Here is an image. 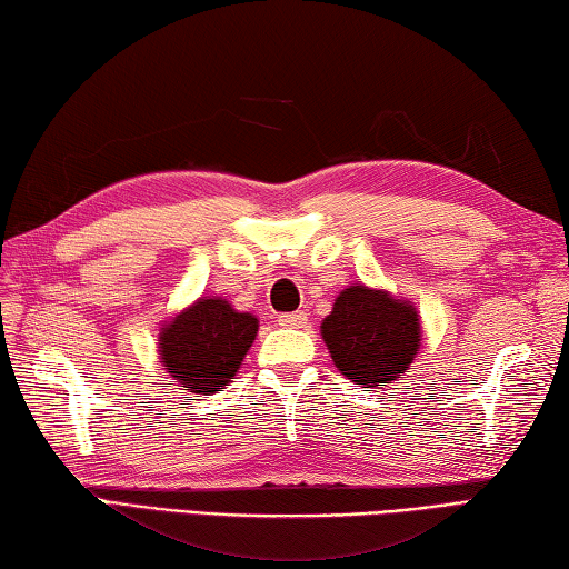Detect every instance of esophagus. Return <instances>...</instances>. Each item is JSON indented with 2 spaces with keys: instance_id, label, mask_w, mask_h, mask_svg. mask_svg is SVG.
<instances>
[{
  "instance_id": "1",
  "label": "esophagus",
  "mask_w": 569,
  "mask_h": 569,
  "mask_svg": "<svg viewBox=\"0 0 569 569\" xmlns=\"http://www.w3.org/2000/svg\"><path fill=\"white\" fill-rule=\"evenodd\" d=\"M282 327H295V330H300V327L307 325V312H287V315H279L277 320Z\"/></svg>"
}]
</instances>
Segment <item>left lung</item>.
Wrapping results in <instances>:
<instances>
[{
    "label": "left lung",
    "instance_id": "left-lung-1",
    "mask_svg": "<svg viewBox=\"0 0 569 569\" xmlns=\"http://www.w3.org/2000/svg\"><path fill=\"white\" fill-rule=\"evenodd\" d=\"M322 340L347 380L385 387L405 375L420 352L422 327L412 302L352 284L337 295L322 320Z\"/></svg>",
    "mask_w": 569,
    "mask_h": 569
}]
</instances>
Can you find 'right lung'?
Returning a JSON list of instances; mask_svg holds the SVG:
<instances>
[{"instance_id": "1", "label": "right lung", "mask_w": 569, "mask_h": 569, "mask_svg": "<svg viewBox=\"0 0 569 569\" xmlns=\"http://www.w3.org/2000/svg\"><path fill=\"white\" fill-rule=\"evenodd\" d=\"M259 330L254 315L239 312L222 297H199L159 332V360L194 395L222 392L234 380Z\"/></svg>"}]
</instances>
